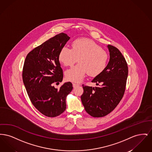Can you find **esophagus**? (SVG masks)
<instances>
[{"mask_svg":"<svg viewBox=\"0 0 152 152\" xmlns=\"http://www.w3.org/2000/svg\"><path fill=\"white\" fill-rule=\"evenodd\" d=\"M79 85L78 84H76V83H73V88H75V87H78Z\"/></svg>","mask_w":152,"mask_h":152,"instance_id":"34e87169","label":"esophagus"}]
</instances>
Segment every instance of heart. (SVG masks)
Instances as JSON below:
<instances>
[{"label":"heart","instance_id":"obj_1","mask_svg":"<svg viewBox=\"0 0 152 152\" xmlns=\"http://www.w3.org/2000/svg\"><path fill=\"white\" fill-rule=\"evenodd\" d=\"M79 63L65 72L66 79L73 82H80L87 73L96 77L105 69L108 55L94 41L88 39H76L72 44V48L64 47L59 52L58 60L65 66H71L78 58Z\"/></svg>","mask_w":152,"mask_h":152}]
</instances>
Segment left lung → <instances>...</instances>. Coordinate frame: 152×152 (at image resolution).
Segmentation results:
<instances>
[{
	"instance_id": "8db88e82",
	"label": "left lung",
	"mask_w": 152,
	"mask_h": 152,
	"mask_svg": "<svg viewBox=\"0 0 152 152\" xmlns=\"http://www.w3.org/2000/svg\"><path fill=\"white\" fill-rule=\"evenodd\" d=\"M110 59L104 71L92 81L98 87L83 85L81 96L85 110L91 116L101 117L110 113L123 98L128 75L127 63L116 47L108 45Z\"/></svg>"
}]
</instances>
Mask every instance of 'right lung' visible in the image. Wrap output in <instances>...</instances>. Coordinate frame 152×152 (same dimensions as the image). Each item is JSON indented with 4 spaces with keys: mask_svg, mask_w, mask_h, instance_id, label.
<instances>
[{
    "mask_svg": "<svg viewBox=\"0 0 152 152\" xmlns=\"http://www.w3.org/2000/svg\"><path fill=\"white\" fill-rule=\"evenodd\" d=\"M69 39L64 33L51 37L29 52L23 65V81L29 99L41 113L49 117L64 112L66 97L72 90L71 82L59 89L53 86L63 80L58 55Z\"/></svg>",
    "mask_w": 152,
    "mask_h": 152,
    "instance_id": "add662e5",
    "label": "right lung"
}]
</instances>
